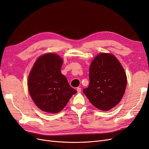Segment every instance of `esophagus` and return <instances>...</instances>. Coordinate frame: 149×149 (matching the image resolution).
Masks as SVG:
<instances>
[{
    "instance_id": "34e87169",
    "label": "esophagus",
    "mask_w": 149,
    "mask_h": 149,
    "mask_svg": "<svg viewBox=\"0 0 149 149\" xmlns=\"http://www.w3.org/2000/svg\"><path fill=\"white\" fill-rule=\"evenodd\" d=\"M76 91H77V92H80L81 91V88H77Z\"/></svg>"
}]
</instances>
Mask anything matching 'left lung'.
Listing matches in <instances>:
<instances>
[{
  "label": "left lung",
  "mask_w": 149,
  "mask_h": 149,
  "mask_svg": "<svg viewBox=\"0 0 149 149\" xmlns=\"http://www.w3.org/2000/svg\"><path fill=\"white\" fill-rule=\"evenodd\" d=\"M89 85L83 92L97 109L108 111L123 98L127 77L124 68L113 55L101 53L92 60L89 67Z\"/></svg>",
  "instance_id": "8db88e82"
}]
</instances>
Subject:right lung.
Masks as SVG:
<instances>
[{"label":"right lung","mask_w":149,"mask_h":149,"mask_svg":"<svg viewBox=\"0 0 149 149\" xmlns=\"http://www.w3.org/2000/svg\"><path fill=\"white\" fill-rule=\"evenodd\" d=\"M63 62L57 54H44L36 61L29 74L31 97L39 109L45 112L58 113L77 92L61 73Z\"/></svg>","instance_id":"obj_1"}]
</instances>
